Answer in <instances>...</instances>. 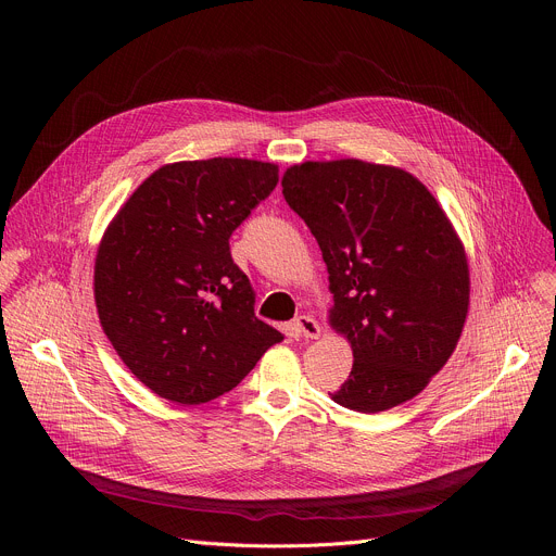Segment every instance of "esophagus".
Here are the masks:
<instances>
[{"instance_id": "1", "label": "esophagus", "mask_w": 556, "mask_h": 556, "mask_svg": "<svg viewBox=\"0 0 556 556\" xmlns=\"http://www.w3.org/2000/svg\"><path fill=\"white\" fill-rule=\"evenodd\" d=\"M293 323H295V329L304 336V338H317L319 336V325L315 323V319L311 317V315H298L295 319H293Z\"/></svg>"}]
</instances>
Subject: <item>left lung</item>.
<instances>
[{"instance_id":"1","label":"left lung","mask_w":556,"mask_h":556,"mask_svg":"<svg viewBox=\"0 0 556 556\" xmlns=\"http://www.w3.org/2000/svg\"><path fill=\"white\" fill-rule=\"evenodd\" d=\"M281 187L323 250L331 325L354 349L331 399L374 415L417 396L451 358L469 311V266L451 220L394 166L304 162Z\"/></svg>"}]
</instances>
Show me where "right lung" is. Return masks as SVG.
<instances>
[{
  "instance_id": "1",
  "label": "right lung",
  "mask_w": 556,
  "mask_h": 556,
  "mask_svg": "<svg viewBox=\"0 0 556 556\" xmlns=\"http://www.w3.org/2000/svg\"><path fill=\"white\" fill-rule=\"evenodd\" d=\"M279 182L268 162L214 157L157 168L110 223L94 266L101 327L157 396L207 403L283 336L254 315L229 237Z\"/></svg>"
}]
</instances>
